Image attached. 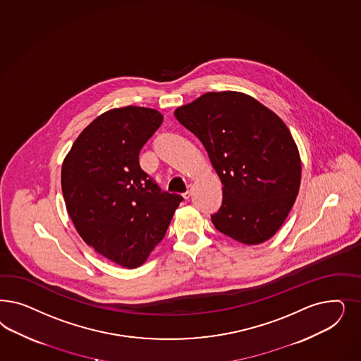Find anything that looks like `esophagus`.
<instances>
[{
  "label": "esophagus",
  "mask_w": 361,
  "mask_h": 361,
  "mask_svg": "<svg viewBox=\"0 0 361 361\" xmlns=\"http://www.w3.org/2000/svg\"><path fill=\"white\" fill-rule=\"evenodd\" d=\"M183 197L186 199L190 198V197H191V190H187L186 192L183 194Z\"/></svg>",
  "instance_id": "esophagus-1"
}]
</instances>
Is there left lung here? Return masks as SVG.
Instances as JSON below:
<instances>
[{
  "instance_id": "left-lung-1",
  "label": "left lung",
  "mask_w": 361,
  "mask_h": 361,
  "mask_svg": "<svg viewBox=\"0 0 361 361\" xmlns=\"http://www.w3.org/2000/svg\"><path fill=\"white\" fill-rule=\"evenodd\" d=\"M174 114L203 143L221 178L223 202L211 215L215 228L245 245L274 236L291 211L302 178L299 150L286 123L238 92L203 94Z\"/></svg>"
}]
</instances>
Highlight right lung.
<instances>
[{
  "label": "right lung",
  "mask_w": 361,
  "mask_h": 361,
  "mask_svg": "<svg viewBox=\"0 0 361 361\" xmlns=\"http://www.w3.org/2000/svg\"><path fill=\"white\" fill-rule=\"evenodd\" d=\"M162 122L155 109H111L82 131L62 163V194L77 231L122 267L147 259L183 200L140 169V150Z\"/></svg>",
  "instance_id": "add662e5"
}]
</instances>
